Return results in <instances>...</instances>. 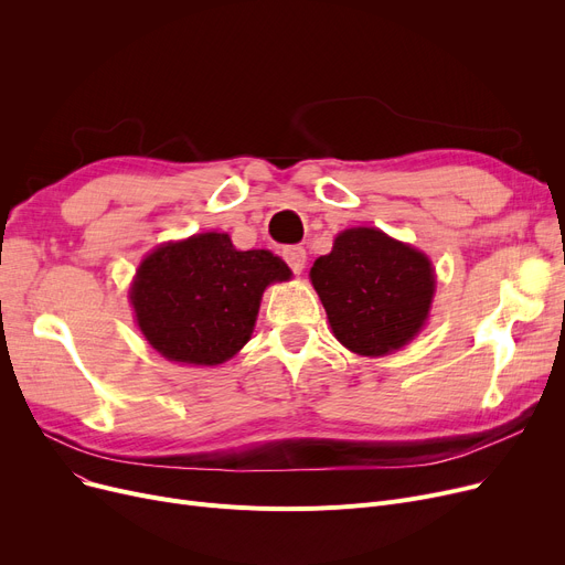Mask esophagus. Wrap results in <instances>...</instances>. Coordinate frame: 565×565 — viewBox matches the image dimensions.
Instances as JSON below:
<instances>
[{
  "mask_svg": "<svg viewBox=\"0 0 565 565\" xmlns=\"http://www.w3.org/2000/svg\"><path fill=\"white\" fill-rule=\"evenodd\" d=\"M284 260L288 263V267L295 275H300L305 270V265H307V252L302 247H286L284 249Z\"/></svg>",
  "mask_w": 565,
  "mask_h": 565,
  "instance_id": "esophagus-1",
  "label": "esophagus"
}]
</instances>
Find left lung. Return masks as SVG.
I'll return each mask as SVG.
<instances>
[{"label": "left lung", "mask_w": 565, "mask_h": 565, "mask_svg": "<svg viewBox=\"0 0 565 565\" xmlns=\"http://www.w3.org/2000/svg\"><path fill=\"white\" fill-rule=\"evenodd\" d=\"M309 277L334 337L364 358H382L417 337L435 295L428 256L369 226L339 233Z\"/></svg>", "instance_id": "8db88e82"}]
</instances>
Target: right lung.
I'll list each match as a JSON object with an SVG mask.
<instances>
[{
  "label": "right lung",
  "mask_w": 565,
  "mask_h": 565,
  "mask_svg": "<svg viewBox=\"0 0 565 565\" xmlns=\"http://www.w3.org/2000/svg\"><path fill=\"white\" fill-rule=\"evenodd\" d=\"M290 279L267 249L237 252L226 233H199L148 254L130 302L146 341L178 364L217 366L254 332L263 290Z\"/></svg>",
  "instance_id": "add662e5"
}]
</instances>
